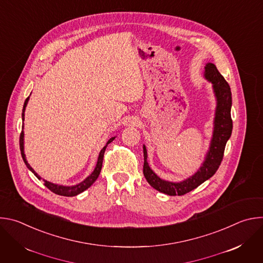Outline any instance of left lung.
<instances>
[{
  "label": "left lung",
  "instance_id": "8db88e82",
  "mask_svg": "<svg viewBox=\"0 0 263 263\" xmlns=\"http://www.w3.org/2000/svg\"><path fill=\"white\" fill-rule=\"evenodd\" d=\"M205 77L213 84V90L216 97L217 105L214 119V130L209 151L206 159L200 170L191 178L180 183H173L161 180L148 166L146 161V148L143 145V175L148 184L160 193L168 196H183L195 189L206 180L211 178L220 165L223 157L224 146L231 136L233 123L231 119L232 96L228 82L219 73L213 63H207L205 66Z\"/></svg>",
  "mask_w": 263,
  "mask_h": 263
}]
</instances>
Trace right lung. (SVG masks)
Masks as SVG:
<instances>
[{
	"instance_id": "add662e5",
	"label": "right lung",
	"mask_w": 263,
	"mask_h": 263,
	"mask_svg": "<svg viewBox=\"0 0 263 263\" xmlns=\"http://www.w3.org/2000/svg\"><path fill=\"white\" fill-rule=\"evenodd\" d=\"M28 100H29V97L26 99L25 103H24V108H23V114H22V118H23V122H24V117H25V109H26V106H27V103H28ZM24 127V125H23ZM116 137H111L106 145L101 149V152L99 154V158H98V162H97V165H96V168L95 171L83 181L81 182L80 184L78 185H74V186H62V185H58V184H53L47 180H44V184L46 187H48V189L53 192L54 194L56 195H59V196H64V197H73V196H77L79 194H81L82 192L86 191L88 187H90L92 185V183L98 179L100 173H101V168H102V164H103V158H104V153H105V149L107 147V144H109L112 140H114ZM20 148H21V154H22V157H23V160L25 162V164L27 165V167L37 177V179L39 180H42V178L37 175L35 173V171L30 166V164L28 163V161L26 160V156H25V153H24V132L22 131L21 132V135H20Z\"/></svg>"
}]
</instances>
